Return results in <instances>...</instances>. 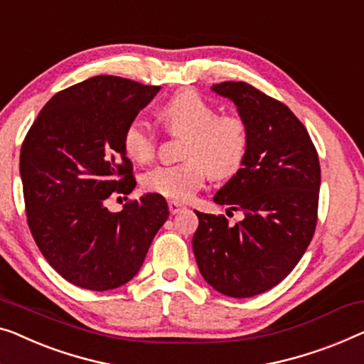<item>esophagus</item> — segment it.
I'll return each mask as SVG.
<instances>
[{"mask_svg": "<svg viewBox=\"0 0 364 364\" xmlns=\"http://www.w3.org/2000/svg\"><path fill=\"white\" fill-rule=\"evenodd\" d=\"M167 205H169V212H171L172 215H176V213H178V212H182V210L186 208V207H183L182 203L176 202V200H169V203H167Z\"/></svg>", "mask_w": 364, "mask_h": 364, "instance_id": "esophagus-1", "label": "esophagus"}]
</instances>
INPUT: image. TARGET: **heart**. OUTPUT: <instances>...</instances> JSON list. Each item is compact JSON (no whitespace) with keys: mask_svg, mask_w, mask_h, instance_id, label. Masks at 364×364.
<instances>
[{"mask_svg":"<svg viewBox=\"0 0 364 364\" xmlns=\"http://www.w3.org/2000/svg\"><path fill=\"white\" fill-rule=\"evenodd\" d=\"M159 117L173 133L186 134L181 164H161L143 176V187L173 200H187L202 187L207 172L226 178L243 166L250 147V131L236 114H221L202 95L183 90L159 108ZM123 147L131 159L147 162L156 151V136L146 121L131 119L123 131Z\"/></svg>","mask_w":364,"mask_h":364,"instance_id":"b5f03b06","label":"heart"}]
</instances>
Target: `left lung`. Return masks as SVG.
<instances>
[{
    "instance_id": "left-lung-1",
    "label": "left lung",
    "mask_w": 364,
    "mask_h": 364,
    "mask_svg": "<svg viewBox=\"0 0 364 364\" xmlns=\"http://www.w3.org/2000/svg\"><path fill=\"white\" fill-rule=\"evenodd\" d=\"M212 92L236 105L250 131L243 166L213 197L245 218L228 225L223 215L195 212L192 247L215 291L245 299L286 279L312 241L320 164L307 129L286 105L245 82H221Z\"/></svg>"
}]
</instances>
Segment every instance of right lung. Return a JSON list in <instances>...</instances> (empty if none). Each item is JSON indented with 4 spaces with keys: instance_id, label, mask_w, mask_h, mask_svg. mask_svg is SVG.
I'll return each mask as SVG.
<instances>
[{
    "instance_id": "obj_1",
    "label": "right lung",
    "mask_w": 364,
    "mask_h": 364,
    "mask_svg": "<svg viewBox=\"0 0 364 364\" xmlns=\"http://www.w3.org/2000/svg\"><path fill=\"white\" fill-rule=\"evenodd\" d=\"M161 87L97 75L55 93L21 147L26 213L47 262L88 291L131 281L169 217L162 195L144 193L118 213L113 192L136 187L123 131Z\"/></svg>"
}]
</instances>
